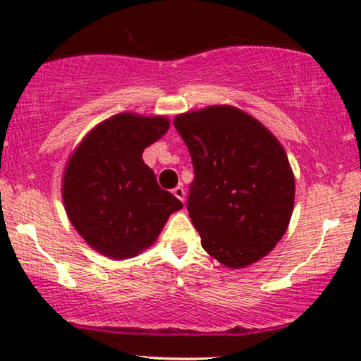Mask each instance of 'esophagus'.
<instances>
[{
    "mask_svg": "<svg viewBox=\"0 0 361 361\" xmlns=\"http://www.w3.org/2000/svg\"><path fill=\"white\" fill-rule=\"evenodd\" d=\"M173 195H175L178 200L185 202V188L181 185H178L176 188H173Z\"/></svg>",
    "mask_w": 361,
    "mask_h": 361,
    "instance_id": "esophagus-1",
    "label": "esophagus"
}]
</instances>
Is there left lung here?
<instances>
[{"label": "left lung", "instance_id": "obj_1", "mask_svg": "<svg viewBox=\"0 0 361 361\" xmlns=\"http://www.w3.org/2000/svg\"><path fill=\"white\" fill-rule=\"evenodd\" d=\"M192 156L188 209L202 246L229 268L267 256L287 231L295 181L271 132L234 106L178 115Z\"/></svg>", "mask_w": 361, "mask_h": 361}]
</instances>
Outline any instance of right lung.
Returning a JSON list of instances; mask_svg holds the SVG:
<instances>
[{
  "instance_id": "obj_1",
  "label": "right lung",
  "mask_w": 361,
  "mask_h": 361,
  "mask_svg": "<svg viewBox=\"0 0 361 361\" xmlns=\"http://www.w3.org/2000/svg\"><path fill=\"white\" fill-rule=\"evenodd\" d=\"M166 117L118 114L86 135L64 173L62 198L74 229L109 258L151 246L183 204L157 185L142 152L168 132Z\"/></svg>"
}]
</instances>
